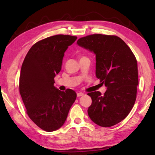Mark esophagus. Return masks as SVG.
Here are the masks:
<instances>
[{
  "instance_id": "34e87169",
  "label": "esophagus",
  "mask_w": 155,
  "mask_h": 155,
  "mask_svg": "<svg viewBox=\"0 0 155 155\" xmlns=\"http://www.w3.org/2000/svg\"><path fill=\"white\" fill-rule=\"evenodd\" d=\"M83 95H84V94L82 93V92H78V93H77V97H81V96H83Z\"/></svg>"
}]
</instances>
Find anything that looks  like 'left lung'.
I'll return each instance as SVG.
<instances>
[{
    "label": "left lung",
    "instance_id": "8db88e82",
    "mask_svg": "<svg viewBox=\"0 0 155 155\" xmlns=\"http://www.w3.org/2000/svg\"><path fill=\"white\" fill-rule=\"evenodd\" d=\"M77 44L96 54V76L107 90L88 93L92 103L89 117L97 125L110 127L122 121L134 105L138 71L137 60L119 37L94 34L78 39Z\"/></svg>",
    "mask_w": 155,
    "mask_h": 155
}]
</instances>
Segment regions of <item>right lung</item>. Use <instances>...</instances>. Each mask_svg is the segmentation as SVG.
I'll return each mask as SVG.
<instances>
[{"label": "right lung", "instance_id": "add662e5", "mask_svg": "<svg viewBox=\"0 0 155 155\" xmlns=\"http://www.w3.org/2000/svg\"><path fill=\"white\" fill-rule=\"evenodd\" d=\"M75 36L57 35L35 43L26 55L21 68L19 89L27 113L35 124L47 132L61 128L66 120L77 94L54 86L61 71L63 57Z\"/></svg>", "mask_w": 155, "mask_h": 155}]
</instances>
